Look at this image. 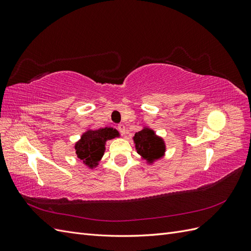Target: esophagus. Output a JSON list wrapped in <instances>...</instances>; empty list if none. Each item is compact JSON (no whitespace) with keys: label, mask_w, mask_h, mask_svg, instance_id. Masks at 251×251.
<instances>
[{"label":"esophagus","mask_w":251,"mask_h":251,"mask_svg":"<svg viewBox=\"0 0 251 251\" xmlns=\"http://www.w3.org/2000/svg\"><path fill=\"white\" fill-rule=\"evenodd\" d=\"M117 128H118V131H119L121 134H123V135H126V126H125L124 125H118Z\"/></svg>","instance_id":"1"}]
</instances>
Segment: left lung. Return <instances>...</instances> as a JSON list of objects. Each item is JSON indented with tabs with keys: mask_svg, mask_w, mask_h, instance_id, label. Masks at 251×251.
I'll list each match as a JSON object with an SVG mask.
<instances>
[{
	"mask_svg": "<svg viewBox=\"0 0 251 251\" xmlns=\"http://www.w3.org/2000/svg\"><path fill=\"white\" fill-rule=\"evenodd\" d=\"M135 148L142 159L151 164L160 159L165 153V143L163 139L156 135L150 127H143L133 137Z\"/></svg>",
	"mask_w": 251,
	"mask_h": 251,
	"instance_id": "obj_1",
	"label": "left lung"
}]
</instances>
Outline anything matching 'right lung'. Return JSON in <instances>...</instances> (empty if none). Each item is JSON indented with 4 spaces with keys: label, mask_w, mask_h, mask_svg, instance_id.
<instances>
[{
    "label": "right lung",
    "mask_w": 251,
    "mask_h": 251,
    "mask_svg": "<svg viewBox=\"0 0 251 251\" xmlns=\"http://www.w3.org/2000/svg\"><path fill=\"white\" fill-rule=\"evenodd\" d=\"M116 128L103 127L100 130H88L81 135L80 139L75 143L74 149L77 157L88 168L93 169L101 160L105 150L107 140L118 137Z\"/></svg>",
    "instance_id": "obj_1"
}]
</instances>
